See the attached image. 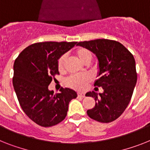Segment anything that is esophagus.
I'll use <instances>...</instances> for the list:
<instances>
[{
  "label": "esophagus",
  "mask_w": 150,
  "mask_h": 150,
  "mask_svg": "<svg viewBox=\"0 0 150 150\" xmlns=\"http://www.w3.org/2000/svg\"><path fill=\"white\" fill-rule=\"evenodd\" d=\"M77 95L79 96H81V97H85V93H78Z\"/></svg>",
  "instance_id": "1"
}]
</instances>
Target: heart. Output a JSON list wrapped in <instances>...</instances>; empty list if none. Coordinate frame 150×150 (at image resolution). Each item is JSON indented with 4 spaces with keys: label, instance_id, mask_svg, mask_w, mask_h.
Instances as JSON below:
<instances>
[{
    "label": "heart",
    "instance_id": "1",
    "mask_svg": "<svg viewBox=\"0 0 150 150\" xmlns=\"http://www.w3.org/2000/svg\"><path fill=\"white\" fill-rule=\"evenodd\" d=\"M75 54L80 61L84 64H89L92 60V52L85 47H78L75 50ZM67 62L66 55H62L57 61V67L60 72H63L65 69ZM90 81V76L87 74L83 75H72L67 78L66 84L71 88L78 90H85L86 84Z\"/></svg>",
    "mask_w": 150,
    "mask_h": 150
}]
</instances>
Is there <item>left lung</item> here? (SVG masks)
I'll return each mask as SVG.
<instances>
[{"mask_svg": "<svg viewBox=\"0 0 150 150\" xmlns=\"http://www.w3.org/2000/svg\"><path fill=\"white\" fill-rule=\"evenodd\" d=\"M76 45L88 49L96 56L99 73L94 86L103 90L102 93L94 91L86 93L96 101L94 107L86 111L87 115L101 122L116 120L129 103L137 83L133 54L120 42L112 40L96 39L79 42Z\"/></svg>", "mask_w": 150, "mask_h": 150, "instance_id": "1", "label": "left lung"}]
</instances>
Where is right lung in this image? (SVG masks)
<instances>
[{"label":"right lung","mask_w":150,"mask_h":150,"mask_svg":"<svg viewBox=\"0 0 150 150\" xmlns=\"http://www.w3.org/2000/svg\"><path fill=\"white\" fill-rule=\"evenodd\" d=\"M77 42H40L28 46L13 64V86L22 110L31 120L44 127L65 119L70 100L77 94L69 88L54 94L48 90L59 74L58 59Z\"/></svg>","instance_id":"add662e5"}]
</instances>
